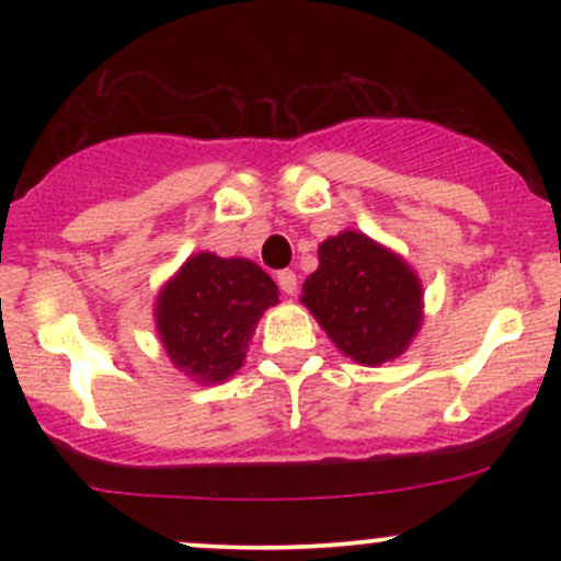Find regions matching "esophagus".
<instances>
[{
    "label": "esophagus",
    "mask_w": 561,
    "mask_h": 561,
    "mask_svg": "<svg viewBox=\"0 0 561 561\" xmlns=\"http://www.w3.org/2000/svg\"><path fill=\"white\" fill-rule=\"evenodd\" d=\"M276 282H279V289L285 295H295V289H298V276L289 272V268H285V272L276 274Z\"/></svg>",
    "instance_id": "obj_1"
}]
</instances>
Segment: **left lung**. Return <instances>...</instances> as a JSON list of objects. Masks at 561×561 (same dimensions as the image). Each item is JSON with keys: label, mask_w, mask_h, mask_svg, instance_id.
<instances>
[{"label": "left lung", "mask_w": 561, "mask_h": 561, "mask_svg": "<svg viewBox=\"0 0 561 561\" xmlns=\"http://www.w3.org/2000/svg\"><path fill=\"white\" fill-rule=\"evenodd\" d=\"M300 302L334 347L362 366L403 356L424 321L420 274L401 253L356 229L319 244V268L302 282Z\"/></svg>", "instance_id": "1"}]
</instances>
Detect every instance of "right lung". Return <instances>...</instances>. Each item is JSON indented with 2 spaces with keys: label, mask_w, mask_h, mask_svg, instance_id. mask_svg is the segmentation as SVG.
I'll return each instance as SVG.
<instances>
[{
  "label": "right lung",
  "mask_w": 561,
  "mask_h": 561,
  "mask_svg": "<svg viewBox=\"0 0 561 561\" xmlns=\"http://www.w3.org/2000/svg\"><path fill=\"white\" fill-rule=\"evenodd\" d=\"M279 289L259 263L190 255L156 298V330L169 362L197 385H221L248 356L255 327Z\"/></svg>",
  "instance_id": "1"
}]
</instances>
